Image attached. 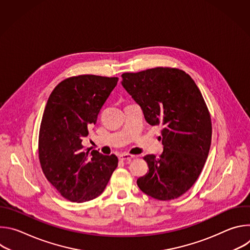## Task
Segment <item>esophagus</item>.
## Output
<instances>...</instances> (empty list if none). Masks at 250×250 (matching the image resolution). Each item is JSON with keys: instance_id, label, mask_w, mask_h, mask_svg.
<instances>
[{"instance_id": "34e87169", "label": "esophagus", "mask_w": 250, "mask_h": 250, "mask_svg": "<svg viewBox=\"0 0 250 250\" xmlns=\"http://www.w3.org/2000/svg\"><path fill=\"white\" fill-rule=\"evenodd\" d=\"M132 158H134V155H130L127 153H122L120 155V159L121 160H125V161H130Z\"/></svg>"}]
</instances>
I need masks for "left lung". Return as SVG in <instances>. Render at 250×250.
I'll use <instances>...</instances> for the list:
<instances>
[{"mask_svg":"<svg viewBox=\"0 0 250 250\" xmlns=\"http://www.w3.org/2000/svg\"><path fill=\"white\" fill-rule=\"evenodd\" d=\"M122 77L146 121L163 126V152L158 158L144 157L149 170L137 186L156 200L180 197L197 181L208 155L211 122L205 100L190 75L177 68L156 67Z\"/></svg>","mask_w":250,"mask_h":250,"instance_id":"8db88e82","label":"left lung"}]
</instances>
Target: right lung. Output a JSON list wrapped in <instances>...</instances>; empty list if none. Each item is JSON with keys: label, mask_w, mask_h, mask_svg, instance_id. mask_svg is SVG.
<instances>
[{"label": "right lung", "mask_w": 250, "mask_h": 250, "mask_svg": "<svg viewBox=\"0 0 250 250\" xmlns=\"http://www.w3.org/2000/svg\"><path fill=\"white\" fill-rule=\"evenodd\" d=\"M118 80L97 75L70 77L54 88L46 103L39 137L40 162L46 179L71 202L100 196L118 166L115 154L103 155L82 146Z\"/></svg>", "instance_id": "obj_1"}]
</instances>
